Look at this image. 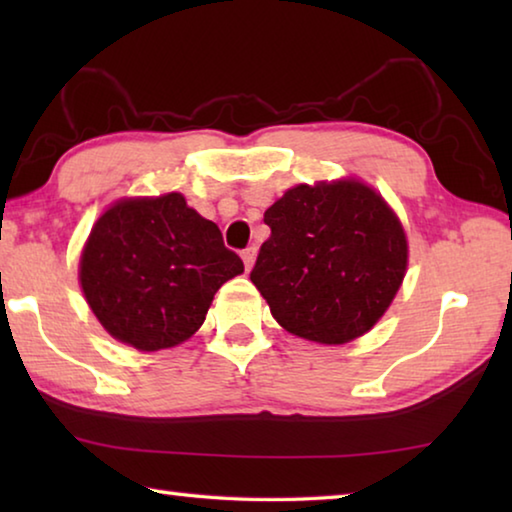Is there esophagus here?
Segmentation results:
<instances>
[{"instance_id": "1", "label": "esophagus", "mask_w": 512, "mask_h": 512, "mask_svg": "<svg viewBox=\"0 0 512 512\" xmlns=\"http://www.w3.org/2000/svg\"><path fill=\"white\" fill-rule=\"evenodd\" d=\"M255 257H257V248H255V246H248V248L241 250V259H244L246 271H250V268H253Z\"/></svg>"}]
</instances>
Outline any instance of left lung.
<instances>
[{"mask_svg": "<svg viewBox=\"0 0 512 512\" xmlns=\"http://www.w3.org/2000/svg\"><path fill=\"white\" fill-rule=\"evenodd\" d=\"M271 228L250 271L273 318L300 339L341 345L366 334L406 271L400 221L361 183L298 185L264 214Z\"/></svg>", "mask_w": 512, "mask_h": 512, "instance_id": "8db88e82", "label": "left lung"}]
</instances>
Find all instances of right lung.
Returning <instances> with one entry per match:
<instances>
[{
  "instance_id": "obj_1",
  "label": "right lung",
  "mask_w": 512,
  "mask_h": 512,
  "mask_svg": "<svg viewBox=\"0 0 512 512\" xmlns=\"http://www.w3.org/2000/svg\"><path fill=\"white\" fill-rule=\"evenodd\" d=\"M244 273L219 225L180 194L112 205L90 232L81 287L94 316L121 343L153 352L187 341L214 293Z\"/></svg>"
}]
</instances>
